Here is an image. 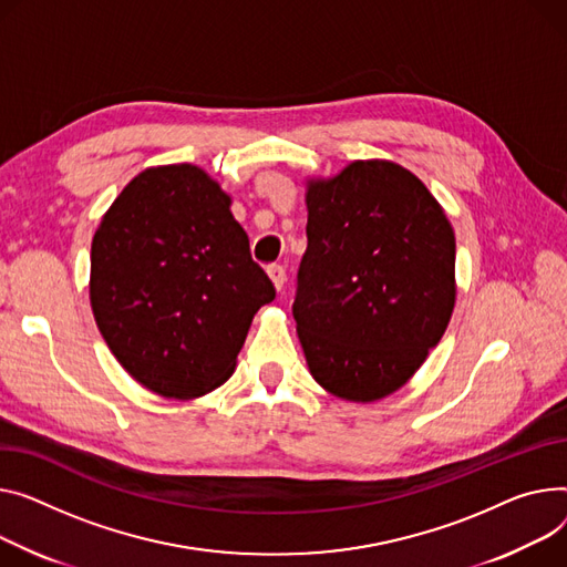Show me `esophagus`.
Wrapping results in <instances>:
<instances>
[{
  "mask_svg": "<svg viewBox=\"0 0 567 567\" xmlns=\"http://www.w3.org/2000/svg\"><path fill=\"white\" fill-rule=\"evenodd\" d=\"M269 278H271L274 287H276L278 291H282V287H285V280H287L285 267H280V264H271V267H269Z\"/></svg>",
  "mask_w": 567,
  "mask_h": 567,
  "instance_id": "34e87169",
  "label": "esophagus"
}]
</instances>
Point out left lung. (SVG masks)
<instances>
[{"label": "left lung", "instance_id": "8db88e82", "mask_svg": "<svg viewBox=\"0 0 567 567\" xmlns=\"http://www.w3.org/2000/svg\"><path fill=\"white\" fill-rule=\"evenodd\" d=\"M293 319L330 394L379 401L440 342L456 303L454 228L424 182L385 159L308 182Z\"/></svg>", "mask_w": 567, "mask_h": 567}]
</instances>
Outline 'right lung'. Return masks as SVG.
<instances>
[{
    "instance_id": "right-lung-1",
    "label": "right lung",
    "mask_w": 567,
    "mask_h": 567,
    "mask_svg": "<svg viewBox=\"0 0 567 567\" xmlns=\"http://www.w3.org/2000/svg\"><path fill=\"white\" fill-rule=\"evenodd\" d=\"M230 203L198 166L145 168L93 237L95 323L132 379L166 399L228 381L255 312L276 298Z\"/></svg>"
}]
</instances>
